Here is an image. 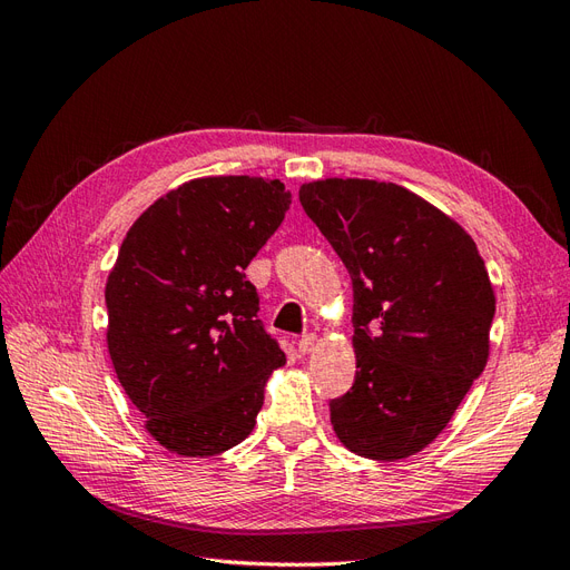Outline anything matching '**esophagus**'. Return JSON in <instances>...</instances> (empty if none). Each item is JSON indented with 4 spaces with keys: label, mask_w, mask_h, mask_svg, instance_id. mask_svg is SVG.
Here are the masks:
<instances>
[{
    "label": "esophagus",
    "mask_w": 570,
    "mask_h": 570,
    "mask_svg": "<svg viewBox=\"0 0 570 570\" xmlns=\"http://www.w3.org/2000/svg\"><path fill=\"white\" fill-rule=\"evenodd\" d=\"M297 344H299V352H302V354H312V352L316 350L318 340H316V335H304Z\"/></svg>",
    "instance_id": "esophagus-1"
}]
</instances>
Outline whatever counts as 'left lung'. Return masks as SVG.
Returning <instances> with one entry per match:
<instances>
[{"mask_svg": "<svg viewBox=\"0 0 570 570\" xmlns=\"http://www.w3.org/2000/svg\"><path fill=\"white\" fill-rule=\"evenodd\" d=\"M299 202L354 285L356 377L331 402L335 435L373 461L419 454L488 364L485 262L454 218L402 185L325 178L304 183Z\"/></svg>", "mask_w": 570, "mask_h": 570, "instance_id": "1", "label": "left lung"}]
</instances>
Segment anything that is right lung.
I'll use <instances>...</instances> for the list:
<instances>
[{
  "label": "right lung",
  "instance_id": "1",
  "mask_svg": "<svg viewBox=\"0 0 570 570\" xmlns=\"http://www.w3.org/2000/svg\"><path fill=\"white\" fill-rule=\"evenodd\" d=\"M292 195L281 180L183 183L132 223L107 278V344L147 433L180 456L243 442L285 354L245 278Z\"/></svg>",
  "mask_w": 570,
  "mask_h": 570
}]
</instances>
